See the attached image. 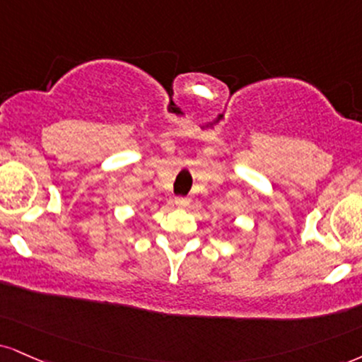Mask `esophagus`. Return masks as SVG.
<instances>
[{"label": "esophagus", "instance_id": "1", "mask_svg": "<svg viewBox=\"0 0 362 362\" xmlns=\"http://www.w3.org/2000/svg\"><path fill=\"white\" fill-rule=\"evenodd\" d=\"M175 204L178 207H187L190 204V200L187 197H175Z\"/></svg>", "mask_w": 362, "mask_h": 362}]
</instances>
